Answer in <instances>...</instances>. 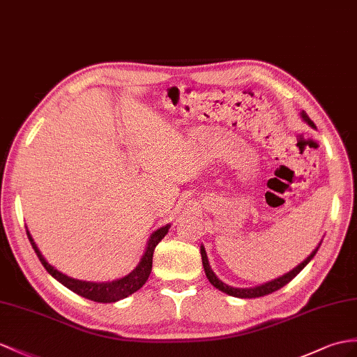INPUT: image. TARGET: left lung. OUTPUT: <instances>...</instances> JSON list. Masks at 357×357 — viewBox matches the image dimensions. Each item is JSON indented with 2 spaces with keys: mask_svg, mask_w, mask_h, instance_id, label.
I'll return each mask as SVG.
<instances>
[{
  "mask_svg": "<svg viewBox=\"0 0 357 357\" xmlns=\"http://www.w3.org/2000/svg\"><path fill=\"white\" fill-rule=\"evenodd\" d=\"M301 116H303V119L306 121V123L310 126V127H315V124H314V121H312L309 116H307V113L306 112H301ZM317 251H318V247L312 251V255L304 260V262H301L298 266H295L292 271H289L288 274H284V275H282V277H279V279H275V280H271V282H268V283H265V284H260V286H256V288H244V289H239V288H231V286H229V284H225L224 282H221L218 277L215 275V273L212 271V268L208 266V260H207V255H206V251H204V247L202 245V250H199V253H202V260H203V266H204V271H206V275H207V279H208V282H211L216 289H220V291H222V292H225V294H229V295H231V297H238V298H256V297H264V295H268V294H271V292H275V291H279L280 288H283L284 284H288L295 275H297L301 269L306 266L310 260H312V257H314L315 255H317Z\"/></svg>",
  "mask_w": 357,
  "mask_h": 357,
  "instance_id": "1",
  "label": "left lung"
}]
</instances>
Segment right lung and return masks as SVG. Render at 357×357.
<instances>
[{"mask_svg":"<svg viewBox=\"0 0 357 357\" xmlns=\"http://www.w3.org/2000/svg\"><path fill=\"white\" fill-rule=\"evenodd\" d=\"M169 225H165V227H160L159 230H155L151 238L149 241V245H146L145 255L142 256L141 262L133 269L132 273L128 275L123 277L119 280H113V282H106V283H93V282H83V280H77L73 279V277H68L65 274H62L54 266H51L43 256L40 255V251L38 250L36 244L31 238V234L27 230V236L31 242L33 250L36 251V255L40 260V264L43 265V268L54 277L57 282L62 283L63 286H66L68 289H71L73 292H75L77 295H82V297L97 301V303H115L118 300H123L128 295H132L133 292H136L137 289H141L142 286L145 284V282L149 280L151 268H153V253L155 245L165 238V234L168 233Z\"/></svg>","mask_w":357,"mask_h":357,"instance_id":"obj_1","label":"right lung"}]
</instances>
